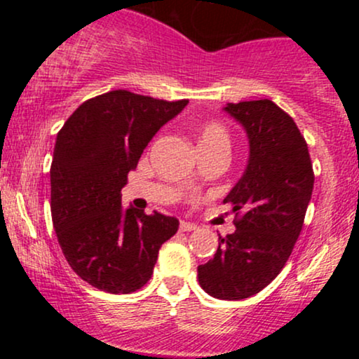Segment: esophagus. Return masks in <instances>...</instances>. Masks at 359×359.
<instances>
[{
    "mask_svg": "<svg viewBox=\"0 0 359 359\" xmlns=\"http://www.w3.org/2000/svg\"><path fill=\"white\" fill-rule=\"evenodd\" d=\"M197 226L192 224V222H187V221H182L180 222V231H196Z\"/></svg>",
    "mask_w": 359,
    "mask_h": 359,
    "instance_id": "obj_1",
    "label": "esophagus"
}]
</instances>
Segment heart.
<instances>
[{
	"label": "heart",
	"instance_id": "heart-1",
	"mask_svg": "<svg viewBox=\"0 0 359 359\" xmlns=\"http://www.w3.org/2000/svg\"><path fill=\"white\" fill-rule=\"evenodd\" d=\"M228 131H226V128L217 121L208 123V125L203 126V130H201L199 133V143H228Z\"/></svg>",
	"mask_w": 359,
	"mask_h": 359
}]
</instances>
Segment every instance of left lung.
I'll return each instance as SVG.
<instances>
[{
	"label": "left lung",
	"instance_id": "8db88e82",
	"mask_svg": "<svg viewBox=\"0 0 359 359\" xmlns=\"http://www.w3.org/2000/svg\"><path fill=\"white\" fill-rule=\"evenodd\" d=\"M224 111L245 128L250 158L224 199L236 214V231L219 236L214 258L197 266V278L211 297L241 300L285 266L302 231L314 170L297 125L273 101L228 102Z\"/></svg>",
	"mask_w": 359,
	"mask_h": 359
}]
</instances>
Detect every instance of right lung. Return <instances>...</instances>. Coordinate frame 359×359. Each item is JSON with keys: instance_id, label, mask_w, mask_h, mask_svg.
I'll list each match as a JSON object with an SVG mask.
<instances>
[{"instance_id": "obj_1", "label": "right lung", "mask_w": 359, "mask_h": 359, "mask_svg": "<svg viewBox=\"0 0 359 359\" xmlns=\"http://www.w3.org/2000/svg\"><path fill=\"white\" fill-rule=\"evenodd\" d=\"M118 89L77 108L57 133L50 167L53 229L65 259L89 285L131 294L154 273L175 217L121 208V189L150 140L187 106Z\"/></svg>"}]
</instances>
